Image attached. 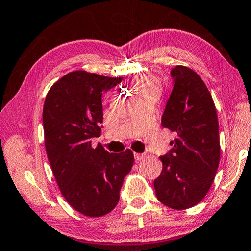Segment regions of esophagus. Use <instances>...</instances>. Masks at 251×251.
Here are the masks:
<instances>
[{"instance_id":"1","label":"esophagus","mask_w":251,"mask_h":251,"mask_svg":"<svg viewBox=\"0 0 251 251\" xmlns=\"http://www.w3.org/2000/svg\"><path fill=\"white\" fill-rule=\"evenodd\" d=\"M145 157L144 154H138V152H134V159L136 161H141Z\"/></svg>"}]
</instances>
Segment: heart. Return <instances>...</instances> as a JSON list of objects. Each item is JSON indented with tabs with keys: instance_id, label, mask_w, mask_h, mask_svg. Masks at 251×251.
<instances>
[{
	"instance_id": "heart-1",
	"label": "heart",
	"mask_w": 251,
	"mask_h": 251,
	"mask_svg": "<svg viewBox=\"0 0 251 251\" xmlns=\"http://www.w3.org/2000/svg\"><path fill=\"white\" fill-rule=\"evenodd\" d=\"M134 90L138 93V95H156L158 93V87L154 80L150 78H141L134 83Z\"/></svg>"
}]
</instances>
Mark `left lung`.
<instances>
[{
    "label": "left lung",
    "instance_id": "8db88e82",
    "mask_svg": "<svg viewBox=\"0 0 251 251\" xmlns=\"http://www.w3.org/2000/svg\"><path fill=\"white\" fill-rule=\"evenodd\" d=\"M173 89L162 115V126L176 134L172 148L161 156L162 172L154 181L156 197L173 209L201 201L219 168L221 148L216 108L205 82L194 70H171Z\"/></svg>",
    "mask_w": 251,
    "mask_h": 251
}]
</instances>
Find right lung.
Segmentation results:
<instances>
[{
	"label": "right lung",
	"mask_w": 251,
	"mask_h": 251,
	"mask_svg": "<svg viewBox=\"0 0 251 251\" xmlns=\"http://www.w3.org/2000/svg\"><path fill=\"white\" fill-rule=\"evenodd\" d=\"M121 81L74 71L54 83L45 99L43 126L50 168L65 201L85 216H104L118 205L133 165L130 150L115 154L101 145L92 147L101 130V95Z\"/></svg>",
	"instance_id": "right-lung-1"
}]
</instances>
